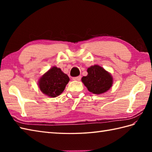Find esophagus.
<instances>
[{
  "label": "esophagus",
  "mask_w": 152,
  "mask_h": 152,
  "mask_svg": "<svg viewBox=\"0 0 152 152\" xmlns=\"http://www.w3.org/2000/svg\"><path fill=\"white\" fill-rule=\"evenodd\" d=\"M72 79H73V80H75V81H80V80H81V76H79L77 77H74Z\"/></svg>",
  "instance_id": "34e87169"
}]
</instances>
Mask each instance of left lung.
I'll return each mask as SVG.
<instances>
[{"instance_id":"1","label":"left lung","mask_w":152,"mask_h":152,"mask_svg":"<svg viewBox=\"0 0 152 152\" xmlns=\"http://www.w3.org/2000/svg\"><path fill=\"white\" fill-rule=\"evenodd\" d=\"M88 74L83 76L82 82L88 91L94 94H101L110 89L113 83V78L110 74L101 66H90L88 70Z\"/></svg>"}]
</instances>
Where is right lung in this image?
Instances as JSON below:
<instances>
[{
	"instance_id": "add662e5",
	"label": "right lung",
	"mask_w": 152,
	"mask_h": 152,
	"mask_svg": "<svg viewBox=\"0 0 152 152\" xmlns=\"http://www.w3.org/2000/svg\"><path fill=\"white\" fill-rule=\"evenodd\" d=\"M69 78L59 68L53 66L39 79L38 87L44 95L56 97L63 92Z\"/></svg>"
}]
</instances>
